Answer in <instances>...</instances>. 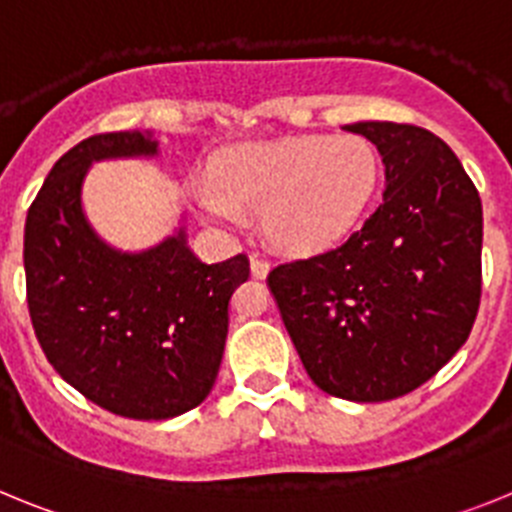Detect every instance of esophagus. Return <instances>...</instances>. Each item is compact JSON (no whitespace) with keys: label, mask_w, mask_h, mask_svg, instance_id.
I'll return each instance as SVG.
<instances>
[{"label":"esophagus","mask_w":512,"mask_h":512,"mask_svg":"<svg viewBox=\"0 0 512 512\" xmlns=\"http://www.w3.org/2000/svg\"><path fill=\"white\" fill-rule=\"evenodd\" d=\"M271 271V264L266 259H251V274L256 279H266V274Z\"/></svg>","instance_id":"34e87169"}]
</instances>
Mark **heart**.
Wrapping results in <instances>:
<instances>
[{
  "label": "heart",
  "mask_w": 512,
  "mask_h": 512,
  "mask_svg": "<svg viewBox=\"0 0 512 512\" xmlns=\"http://www.w3.org/2000/svg\"><path fill=\"white\" fill-rule=\"evenodd\" d=\"M382 179L377 148L361 135H292L223 151L212 182L194 187V207L220 228H243L261 212L269 243L312 256L343 241L372 205Z\"/></svg>",
  "instance_id": "b5f03b06"
}]
</instances>
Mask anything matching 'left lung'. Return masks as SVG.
<instances>
[{
  "instance_id": "left-lung-1",
  "label": "left lung",
  "mask_w": 512,
  "mask_h": 512,
  "mask_svg": "<svg viewBox=\"0 0 512 512\" xmlns=\"http://www.w3.org/2000/svg\"><path fill=\"white\" fill-rule=\"evenodd\" d=\"M384 164V194L343 246L269 274L287 333L320 390L408 395L469 338L482 292V202L459 158L415 125L354 122Z\"/></svg>"
}]
</instances>
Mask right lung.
Here are the masks:
<instances>
[{
  "mask_svg": "<svg viewBox=\"0 0 512 512\" xmlns=\"http://www.w3.org/2000/svg\"><path fill=\"white\" fill-rule=\"evenodd\" d=\"M156 156L151 130L81 140L45 176L22 251L30 320L53 369L94 405L135 420L176 418L210 395L230 297L248 279L243 253L197 259L184 223L143 251L110 246L92 228L81 202L92 164Z\"/></svg>",
  "mask_w": 512,
  "mask_h": 512,
  "instance_id": "1",
  "label": "right lung"
}]
</instances>
